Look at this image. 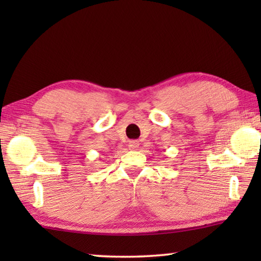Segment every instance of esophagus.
Listing matches in <instances>:
<instances>
[{
  "instance_id": "1",
  "label": "esophagus",
  "mask_w": 261,
  "mask_h": 261,
  "mask_svg": "<svg viewBox=\"0 0 261 261\" xmlns=\"http://www.w3.org/2000/svg\"><path fill=\"white\" fill-rule=\"evenodd\" d=\"M138 147H139L138 140H130L129 141V148L132 149V151H135V149H137Z\"/></svg>"
}]
</instances>
